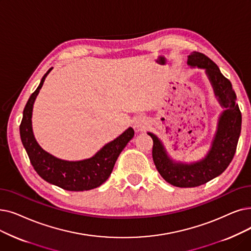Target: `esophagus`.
Wrapping results in <instances>:
<instances>
[{"mask_svg":"<svg viewBox=\"0 0 251 251\" xmlns=\"http://www.w3.org/2000/svg\"><path fill=\"white\" fill-rule=\"evenodd\" d=\"M148 126V123L147 121H145V120H141V121H138L135 123V127L138 129V130H145Z\"/></svg>","mask_w":251,"mask_h":251,"instance_id":"34e87169","label":"esophagus"}]
</instances>
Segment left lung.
<instances>
[{
  "label": "left lung",
  "mask_w": 251,
  "mask_h": 251,
  "mask_svg": "<svg viewBox=\"0 0 251 251\" xmlns=\"http://www.w3.org/2000/svg\"><path fill=\"white\" fill-rule=\"evenodd\" d=\"M191 67L204 69L213 87L214 94L226 110L219 119L211 148L199 162L176 163L171 160L160 139L151 132L152 138V160L161 176L174 187L194 188L221 176L232 162L241 132L242 116L236 103L232 83L221 73L219 67L205 54L193 52L188 57Z\"/></svg>",
  "instance_id": "1"
}]
</instances>
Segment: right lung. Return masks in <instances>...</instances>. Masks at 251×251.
<instances>
[{"instance_id":"add662e5","label":"right lung","mask_w":251,"mask_h":251,"mask_svg":"<svg viewBox=\"0 0 251 251\" xmlns=\"http://www.w3.org/2000/svg\"><path fill=\"white\" fill-rule=\"evenodd\" d=\"M50 70L42 78L36 91L30 95L24 110L19 126L20 138L27 152L32 167L39 176L49 183L63 190L82 192L100 187L111 176L115 163L123 149L134 136V130L129 127L119 137L106 144L90 158L82 161H65L50 155L43 150L32 133L31 114L36 97L42 88Z\"/></svg>"}]
</instances>
